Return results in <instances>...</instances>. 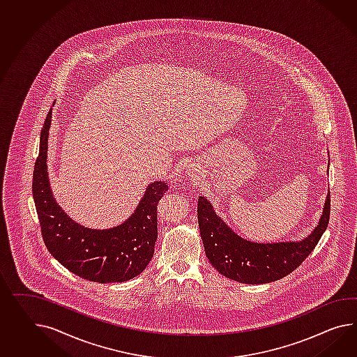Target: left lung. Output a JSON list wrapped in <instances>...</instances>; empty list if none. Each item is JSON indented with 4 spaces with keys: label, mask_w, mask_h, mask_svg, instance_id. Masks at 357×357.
<instances>
[{
    "label": "left lung",
    "mask_w": 357,
    "mask_h": 357,
    "mask_svg": "<svg viewBox=\"0 0 357 357\" xmlns=\"http://www.w3.org/2000/svg\"><path fill=\"white\" fill-rule=\"evenodd\" d=\"M330 192L319 224L301 241L254 242L238 236L204 197L198 199V224L206 256L212 266L241 284H269L291 273L319 243L328 228Z\"/></svg>",
    "instance_id": "obj_1"
}]
</instances>
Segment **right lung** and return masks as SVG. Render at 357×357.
Segmentation results:
<instances>
[{
  "label": "right lung",
  "instance_id": "1",
  "mask_svg": "<svg viewBox=\"0 0 357 357\" xmlns=\"http://www.w3.org/2000/svg\"><path fill=\"white\" fill-rule=\"evenodd\" d=\"M52 111L41 129L32 192L41 234L49 252L70 272L98 284L124 282L144 272L154 255L156 206L168 190L167 181L147 185L136 210L119 225L92 229L71 219L55 201L47 174V138Z\"/></svg>",
  "mask_w": 357,
  "mask_h": 357
}]
</instances>
